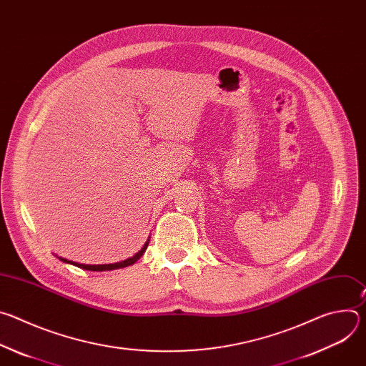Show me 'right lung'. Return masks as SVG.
<instances>
[{"label":"right lung","instance_id":"right-lung-1","mask_svg":"<svg viewBox=\"0 0 366 366\" xmlns=\"http://www.w3.org/2000/svg\"><path fill=\"white\" fill-rule=\"evenodd\" d=\"M147 244H149V242H146L144 243V246L134 254V256H132V257H129V259H126V260H122V262H116V264H104V265H85V264H76V262H72V260H68V259H65V257H59L62 262H65V264H71V265H75V267H78V268H81V269H85V271H113V269H119V268H126V267H130V265H133L134 262H137V259H140L142 257V254L146 252V247H147Z\"/></svg>","mask_w":366,"mask_h":366}]
</instances>
